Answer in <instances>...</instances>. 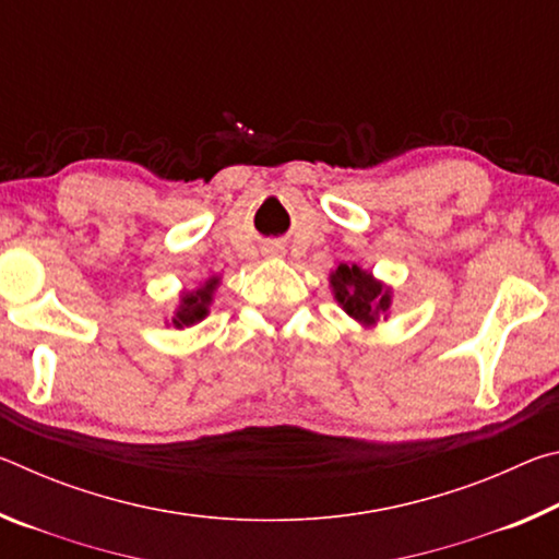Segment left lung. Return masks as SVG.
<instances>
[{"instance_id": "obj_1", "label": "left lung", "mask_w": 559, "mask_h": 559, "mask_svg": "<svg viewBox=\"0 0 559 559\" xmlns=\"http://www.w3.org/2000/svg\"><path fill=\"white\" fill-rule=\"evenodd\" d=\"M330 290L337 306L365 330L377 328L380 320H390L392 313V286L357 263H340L330 271Z\"/></svg>"}]
</instances>
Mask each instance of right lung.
Wrapping results in <instances>:
<instances>
[{
	"label": "right lung",
	"mask_w": 559,
	"mask_h": 559,
	"mask_svg": "<svg viewBox=\"0 0 559 559\" xmlns=\"http://www.w3.org/2000/svg\"><path fill=\"white\" fill-rule=\"evenodd\" d=\"M219 286H222V273H216V276L204 278L194 290L179 293L175 316H173V320H167V325L182 330V328L200 323V320L210 316V308H212Z\"/></svg>",
	"instance_id": "add662e5"
}]
</instances>
